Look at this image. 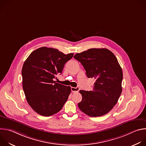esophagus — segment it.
<instances>
[{
	"instance_id": "1",
	"label": "esophagus",
	"mask_w": 146,
	"mask_h": 146,
	"mask_svg": "<svg viewBox=\"0 0 146 146\" xmlns=\"http://www.w3.org/2000/svg\"><path fill=\"white\" fill-rule=\"evenodd\" d=\"M71 90L73 92H77L80 90V88L78 87H71Z\"/></svg>"
}]
</instances>
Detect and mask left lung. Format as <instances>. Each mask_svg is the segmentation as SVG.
<instances>
[{"label":"left lung","mask_w":146,"mask_h":146,"mask_svg":"<svg viewBox=\"0 0 146 146\" xmlns=\"http://www.w3.org/2000/svg\"><path fill=\"white\" fill-rule=\"evenodd\" d=\"M74 58L81 62L88 78L96 80L92 91L80 90L82 100L79 109L95 117L109 113L122 92V70L114 54L106 48H91Z\"/></svg>","instance_id":"8db88e82"}]
</instances>
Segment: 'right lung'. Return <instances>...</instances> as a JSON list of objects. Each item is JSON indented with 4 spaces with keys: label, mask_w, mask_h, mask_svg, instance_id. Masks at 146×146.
I'll return each instance as SVG.
<instances>
[{
    "label": "right lung",
    "mask_w": 146,
    "mask_h": 146,
    "mask_svg": "<svg viewBox=\"0 0 146 146\" xmlns=\"http://www.w3.org/2000/svg\"><path fill=\"white\" fill-rule=\"evenodd\" d=\"M73 55L43 47L33 51L25 61L22 69L23 90L28 104L40 115L48 117L57 113L67 101L70 87L53 79L62 73Z\"/></svg>",
    "instance_id": "obj_1"
}]
</instances>
